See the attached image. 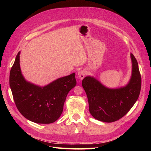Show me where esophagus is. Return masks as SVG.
Wrapping results in <instances>:
<instances>
[{
    "instance_id": "1",
    "label": "esophagus",
    "mask_w": 151,
    "mask_h": 151,
    "mask_svg": "<svg viewBox=\"0 0 151 151\" xmlns=\"http://www.w3.org/2000/svg\"><path fill=\"white\" fill-rule=\"evenodd\" d=\"M86 74V70L84 69H81L78 72V73H77V76H78V77L80 79H84Z\"/></svg>"
}]
</instances>
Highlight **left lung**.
Here are the masks:
<instances>
[{
    "instance_id": "left-lung-1",
    "label": "left lung",
    "mask_w": 151,
    "mask_h": 151,
    "mask_svg": "<svg viewBox=\"0 0 151 151\" xmlns=\"http://www.w3.org/2000/svg\"><path fill=\"white\" fill-rule=\"evenodd\" d=\"M132 74L129 84L119 89H109L92 77L87 76L82 86L87 94L89 112L103 122L117 121L129 111L137 100L141 89L138 63L131 53Z\"/></svg>"
}]
</instances>
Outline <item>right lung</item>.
<instances>
[{
	"instance_id": "add662e5",
	"label": "right lung",
	"mask_w": 151,
	"mask_h": 151,
	"mask_svg": "<svg viewBox=\"0 0 151 151\" xmlns=\"http://www.w3.org/2000/svg\"><path fill=\"white\" fill-rule=\"evenodd\" d=\"M17 53L11 68L9 84L19 111L27 119L48 124L57 120L63 111L68 92L76 86L75 73L40 87L27 82L22 76Z\"/></svg>"
}]
</instances>
